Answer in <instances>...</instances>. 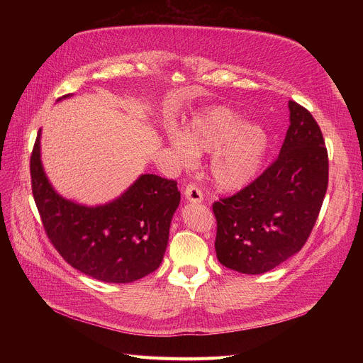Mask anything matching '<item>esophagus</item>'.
<instances>
[{
	"instance_id": "obj_1",
	"label": "esophagus",
	"mask_w": 363,
	"mask_h": 363,
	"mask_svg": "<svg viewBox=\"0 0 363 363\" xmlns=\"http://www.w3.org/2000/svg\"><path fill=\"white\" fill-rule=\"evenodd\" d=\"M184 196L188 201H191V203H201L203 201V193L196 184H188L184 189Z\"/></svg>"
}]
</instances>
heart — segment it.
<instances>
[{
  "label": "heart",
  "mask_w": 363,
  "mask_h": 363,
  "mask_svg": "<svg viewBox=\"0 0 363 363\" xmlns=\"http://www.w3.org/2000/svg\"><path fill=\"white\" fill-rule=\"evenodd\" d=\"M170 147L182 162L211 152L208 178L231 191L252 182L263 164L269 137L256 122H242V116L230 107L204 108L189 121L184 132L169 133Z\"/></svg>",
  "instance_id": "obj_1"
}]
</instances>
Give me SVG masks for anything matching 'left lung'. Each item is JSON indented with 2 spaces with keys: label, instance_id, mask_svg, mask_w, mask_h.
I'll return each instance as SVG.
<instances>
[{
  "label": "left lung",
  "instance_id": "1",
  "mask_svg": "<svg viewBox=\"0 0 363 363\" xmlns=\"http://www.w3.org/2000/svg\"><path fill=\"white\" fill-rule=\"evenodd\" d=\"M290 126L278 159L237 194L213 203L218 260L264 274L306 244L328 186V151L309 110L289 101Z\"/></svg>",
  "mask_w": 363,
  "mask_h": 363
}]
</instances>
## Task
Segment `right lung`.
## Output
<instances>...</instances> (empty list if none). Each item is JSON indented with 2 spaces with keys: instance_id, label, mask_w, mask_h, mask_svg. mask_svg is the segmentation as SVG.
Returning <instances> with one entry per match:
<instances>
[{
  "instance_id": "add662e5",
  "label": "right lung",
  "mask_w": 363,
  "mask_h": 363,
  "mask_svg": "<svg viewBox=\"0 0 363 363\" xmlns=\"http://www.w3.org/2000/svg\"><path fill=\"white\" fill-rule=\"evenodd\" d=\"M40 140L41 129L30 156L32 193L55 250L74 269L104 282L126 284L155 272L181 201L177 181L141 175L116 200L82 206L54 191L41 163Z\"/></svg>"
}]
</instances>
